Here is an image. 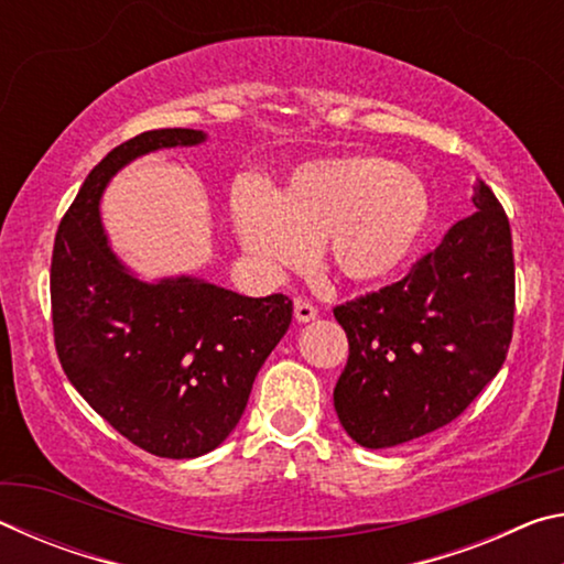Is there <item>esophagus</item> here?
I'll return each instance as SVG.
<instances>
[{
  "instance_id": "1",
  "label": "esophagus",
  "mask_w": 564,
  "mask_h": 564,
  "mask_svg": "<svg viewBox=\"0 0 564 564\" xmlns=\"http://www.w3.org/2000/svg\"><path fill=\"white\" fill-rule=\"evenodd\" d=\"M293 316H295V321H299V323H311L313 318L318 316V308L311 301L295 299L293 301Z\"/></svg>"
}]
</instances>
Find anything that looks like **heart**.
Segmentation results:
<instances>
[{
  "label": "heart",
  "mask_w": 564,
  "mask_h": 564,
  "mask_svg": "<svg viewBox=\"0 0 564 564\" xmlns=\"http://www.w3.org/2000/svg\"><path fill=\"white\" fill-rule=\"evenodd\" d=\"M238 241L253 259L279 269L301 263L323 241L330 269L360 285L403 269L431 216L417 174L383 156L316 159L293 171L279 196L238 184L231 196Z\"/></svg>",
  "instance_id": "1"
}]
</instances>
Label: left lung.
<instances>
[{"instance_id": "8db88e82", "label": "left lung", "mask_w": 564, "mask_h": 564, "mask_svg": "<svg viewBox=\"0 0 564 564\" xmlns=\"http://www.w3.org/2000/svg\"><path fill=\"white\" fill-rule=\"evenodd\" d=\"M477 212L403 281L336 305L348 362L333 405L362 447H393L455 420L498 376L512 340L510 221L490 186H473Z\"/></svg>"}]
</instances>
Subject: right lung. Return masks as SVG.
<instances>
[{
  "label": "right lung",
  "instance_id": "right-lung-1",
  "mask_svg": "<svg viewBox=\"0 0 564 564\" xmlns=\"http://www.w3.org/2000/svg\"><path fill=\"white\" fill-rule=\"evenodd\" d=\"M204 141L196 129H156L111 149L62 218L52 253L66 378L127 441L174 460L226 441L293 316L283 293L248 299L194 275L149 283L111 251L99 214L111 176L151 151Z\"/></svg>",
  "mask_w": 564,
  "mask_h": 564
}]
</instances>
